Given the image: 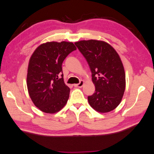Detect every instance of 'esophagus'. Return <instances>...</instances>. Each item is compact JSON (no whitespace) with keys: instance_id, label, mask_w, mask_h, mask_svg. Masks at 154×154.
<instances>
[{"instance_id":"1","label":"esophagus","mask_w":154,"mask_h":154,"mask_svg":"<svg viewBox=\"0 0 154 154\" xmlns=\"http://www.w3.org/2000/svg\"><path fill=\"white\" fill-rule=\"evenodd\" d=\"M84 81H83V80H81V81H80V82L79 83V84H74V86L75 87H78V88H82L83 86H84Z\"/></svg>"}]
</instances>
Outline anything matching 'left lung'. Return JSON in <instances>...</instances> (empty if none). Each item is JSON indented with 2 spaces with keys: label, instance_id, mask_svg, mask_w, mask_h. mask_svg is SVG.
I'll use <instances>...</instances> for the list:
<instances>
[{
  "label": "left lung",
  "instance_id": "left-lung-1",
  "mask_svg": "<svg viewBox=\"0 0 154 154\" xmlns=\"http://www.w3.org/2000/svg\"><path fill=\"white\" fill-rule=\"evenodd\" d=\"M75 45L92 72L95 92L88 97L90 106L100 113L113 110L120 104L125 89V70L119 54L104 41L81 40Z\"/></svg>",
  "mask_w": 154,
  "mask_h": 154
}]
</instances>
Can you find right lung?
Returning a JSON list of instances; mask_svg holds the SVG:
<instances>
[{"label":"right lung","instance_id":"right-lung-1","mask_svg":"<svg viewBox=\"0 0 154 154\" xmlns=\"http://www.w3.org/2000/svg\"><path fill=\"white\" fill-rule=\"evenodd\" d=\"M74 44L62 41L42 44L34 51L29 62L26 85L34 105L45 113L60 111L69 98L70 88L63 78L62 63L76 50Z\"/></svg>","mask_w":154,"mask_h":154}]
</instances>
